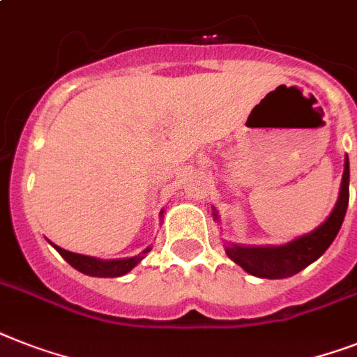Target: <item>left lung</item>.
<instances>
[{
    "label": "left lung",
    "mask_w": 357,
    "mask_h": 357,
    "mask_svg": "<svg viewBox=\"0 0 357 357\" xmlns=\"http://www.w3.org/2000/svg\"><path fill=\"white\" fill-rule=\"evenodd\" d=\"M349 158H344L337 204L326 222L314 229L312 233L303 234L284 245H259L257 248V245L231 244L225 248L227 257L238 264L240 268H244L249 275H255L260 279H286L303 271L306 266L319 259L337 236L347 207H349ZM214 218L218 220L216 213H214Z\"/></svg>",
    "instance_id": "8db88e82"
}]
</instances>
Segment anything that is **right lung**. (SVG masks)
<instances>
[{
    "instance_id": "obj_1",
    "label": "right lung",
    "mask_w": 357,
    "mask_h": 357,
    "mask_svg": "<svg viewBox=\"0 0 357 357\" xmlns=\"http://www.w3.org/2000/svg\"><path fill=\"white\" fill-rule=\"evenodd\" d=\"M54 249H56L58 253L62 255V259L66 260V262L71 264L75 269H78V271L84 275H91V277H121V275H126L143 260V255H146L150 251V248H146L143 253L137 255V257H132V259L100 260L95 259V257L71 253V251H66V249L58 248V245H54Z\"/></svg>"
}]
</instances>
